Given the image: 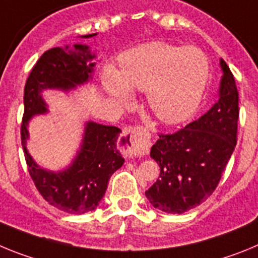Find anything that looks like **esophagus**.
I'll use <instances>...</instances> for the list:
<instances>
[{
    "mask_svg": "<svg viewBox=\"0 0 258 258\" xmlns=\"http://www.w3.org/2000/svg\"><path fill=\"white\" fill-rule=\"evenodd\" d=\"M122 142L127 156L141 157L151 147V134L142 126H131L125 129Z\"/></svg>",
    "mask_w": 258,
    "mask_h": 258,
    "instance_id": "esophagus-1",
    "label": "esophagus"
}]
</instances>
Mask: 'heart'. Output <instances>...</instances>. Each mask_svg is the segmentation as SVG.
I'll return each instance as SVG.
<instances>
[{
  "label": "heart",
  "instance_id": "obj_1",
  "mask_svg": "<svg viewBox=\"0 0 258 258\" xmlns=\"http://www.w3.org/2000/svg\"><path fill=\"white\" fill-rule=\"evenodd\" d=\"M118 61V72L111 67L104 71V85L118 102L131 99V89L146 92L154 115L170 125L187 120L199 107L209 61L198 47L151 41L124 51Z\"/></svg>",
  "mask_w": 258,
  "mask_h": 258
}]
</instances>
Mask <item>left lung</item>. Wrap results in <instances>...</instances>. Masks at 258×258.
Returning a JSON list of instances; mask_svg holds the SVG:
<instances>
[{
  "label": "left lung",
  "mask_w": 258,
  "mask_h": 258,
  "mask_svg": "<svg viewBox=\"0 0 258 258\" xmlns=\"http://www.w3.org/2000/svg\"><path fill=\"white\" fill-rule=\"evenodd\" d=\"M220 99L206 115L172 134H159L151 157L160 166L157 181L146 191L155 208L184 213L200 206L220 183L236 146L239 94L235 79L221 59Z\"/></svg>",
  "instance_id": "obj_1"
}]
</instances>
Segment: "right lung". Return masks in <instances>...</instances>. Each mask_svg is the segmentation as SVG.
Here are the masks:
<instances>
[{
	"label": "right lung",
	"mask_w": 258,
	"mask_h": 258,
	"mask_svg": "<svg viewBox=\"0 0 258 258\" xmlns=\"http://www.w3.org/2000/svg\"><path fill=\"white\" fill-rule=\"evenodd\" d=\"M92 36L95 33L83 37ZM94 56L86 45H75V51L52 47L40 56L24 86L20 138L29 175L41 197L50 206L71 214L93 211L104 197L111 175L124 164L121 154L116 149V141L121 131L116 126L88 122L81 150L74 164L63 172L54 173L41 169L27 151V125L32 116L47 111L41 92L44 89L70 90L86 83L95 64L88 61Z\"/></svg>",
	"instance_id": "right-lung-1"
}]
</instances>
